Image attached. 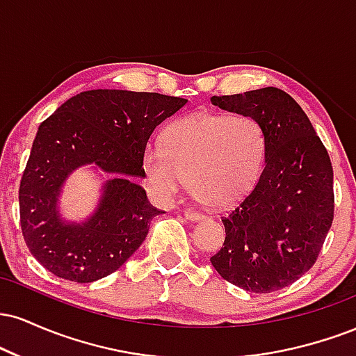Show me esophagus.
Returning <instances> with one entry per match:
<instances>
[{
    "label": "esophagus",
    "instance_id": "obj_1",
    "mask_svg": "<svg viewBox=\"0 0 356 356\" xmlns=\"http://www.w3.org/2000/svg\"><path fill=\"white\" fill-rule=\"evenodd\" d=\"M184 216H186L187 219L189 220H204L207 218L206 214H202V212H197V211H191V209H187V211H184Z\"/></svg>",
    "mask_w": 356,
    "mask_h": 356
}]
</instances>
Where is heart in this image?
Wrapping results in <instances>:
<instances>
[{"label":"heart","mask_w":356,"mask_h":356,"mask_svg":"<svg viewBox=\"0 0 356 356\" xmlns=\"http://www.w3.org/2000/svg\"><path fill=\"white\" fill-rule=\"evenodd\" d=\"M266 157V132L251 115L195 113L174 122L164 142L147 147L144 172L164 201L186 184L195 199L231 206L254 187Z\"/></svg>","instance_id":"obj_1"}]
</instances>
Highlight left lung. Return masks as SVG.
<instances>
[{
	"label": "left lung",
	"mask_w": 356,
	"mask_h": 356,
	"mask_svg": "<svg viewBox=\"0 0 356 356\" xmlns=\"http://www.w3.org/2000/svg\"><path fill=\"white\" fill-rule=\"evenodd\" d=\"M211 102L257 118L266 132L263 174L222 218L226 238L211 263L246 291H277L312 269L332 227V161L303 108L283 90L266 87Z\"/></svg>",
	"instance_id": "8db88e82"
}]
</instances>
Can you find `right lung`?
Instances as JSON below:
<instances>
[{"label":"right lung","mask_w":356,"mask_h":356,"mask_svg":"<svg viewBox=\"0 0 356 356\" xmlns=\"http://www.w3.org/2000/svg\"><path fill=\"white\" fill-rule=\"evenodd\" d=\"M187 104L181 97L88 90L42 122L19 184V222L35 259L55 276L92 283L117 271L144 243L150 206L134 177H145L144 154L155 127ZM95 163L114 179L97 211L81 225L59 218L60 186L76 166Z\"/></svg>","instance_id":"right-lung-1"}]
</instances>
